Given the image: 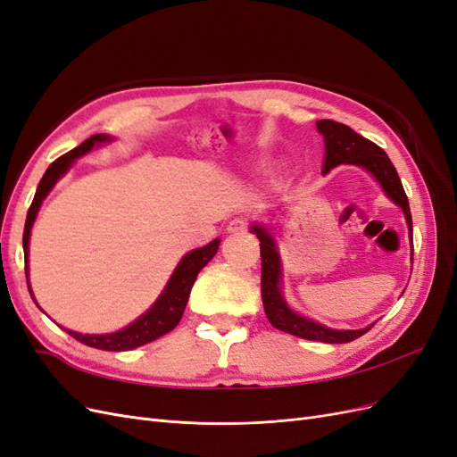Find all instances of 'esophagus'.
I'll list each match as a JSON object with an SVG mask.
<instances>
[{
    "mask_svg": "<svg viewBox=\"0 0 457 457\" xmlns=\"http://www.w3.org/2000/svg\"><path fill=\"white\" fill-rule=\"evenodd\" d=\"M227 230L228 232H245L247 230V220L242 219V217L232 219L230 223H228V227H227Z\"/></svg>",
    "mask_w": 457,
    "mask_h": 457,
    "instance_id": "obj_1",
    "label": "esophagus"
}]
</instances>
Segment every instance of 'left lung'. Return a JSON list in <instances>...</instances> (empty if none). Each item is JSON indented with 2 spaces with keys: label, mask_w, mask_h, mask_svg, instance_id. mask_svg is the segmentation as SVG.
<instances>
[{
  "label": "left lung",
  "mask_w": 457,
  "mask_h": 457,
  "mask_svg": "<svg viewBox=\"0 0 457 457\" xmlns=\"http://www.w3.org/2000/svg\"><path fill=\"white\" fill-rule=\"evenodd\" d=\"M316 129L324 135V165L322 173L326 175L341 163H354L364 168L376 181L381 185L383 192L389 196L400 210L404 212L410 238H411V213L408 196L404 192L400 177L395 170L393 162L385 154V150L379 148L376 143L368 141L366 137L354 133L345 123L334 120H318ZM259 238L261 247V297L262 307L269 322L276 328L282 329L286 334H292L295 337L311 339V341H322V343H349L361 336H364L371 326L362 329H331L322 324H318L311 318L295 312L287 305L282 295V262L278 247L272 232L262 225L253 223L250 228ZM411 253H413V242H411Z\"/></svg>",
  "instance_id": "left-lung-1"
}]
</instances>
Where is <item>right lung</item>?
Listing matches in <instances>:
<instances>
[{"label":"right lung","instance_id":"add662e5","mask_svg":"<svg viewBox=\"0 0 457 457\" xmlns=\"http://www.w3.org/2000/svg\"><path fill=\"white\" fill-rule=\"evenodd\" d=\"M110 141H112V137H108L104 133L89 137L87 141H84L74 150L66 152L64 156L54 160L47 168L46 175L41 177L34 202L30 205L29 215H26V225H24V234H22V247H24V261H26L24 270H26V284H29L30 295H32V287L29 282V245H30L32 225H34L36 215L41 207V202L46 200V196L49 195L54 183H57L59 179L72 168L76 158L84 156L95 146H101L103 143H110ZM219 244H220V240L215 238L213 242H210L204 247H198V250L187 253L181 261H179V265L175 267L168 286L163 287V292L154 301V305H152L145 314H141L129 326L114 331V334H99V336L78 334V331L66 329V328H62V329H66L68 334H71L74 339H78L79 343L87 345V347L103 349V351H131V349L141 347V345H146L165 334H170V331L179 322H181L185 307L188 303L190 289L196 282V276L207 265V262L213 259V255L219 250ZM32 299H34V295H32ZM34 303H36V299H34Z\"/></svg>","mask_w":457,"mask_h":457}]
</instances>
